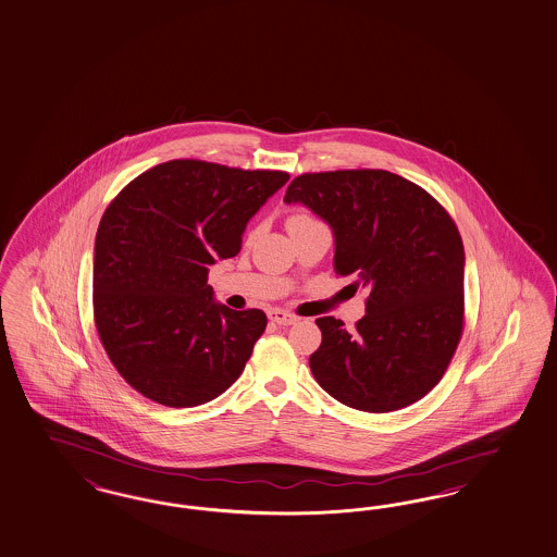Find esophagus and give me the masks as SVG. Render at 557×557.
<instances>
[{
  "label": "esophagus",
  "instance_id": "1",
  "mask_svg": "<svg viewBox=\"0 0 557 557\" xmlns=\"http://www.w3.org/2000/svg\"><path fill=\"white\" fill-rule=\"evenodd\" d=\"M269 319H271L273 323H277V325H296V323H298V317H296V314L286 312V310H282V308L269 310Z\"/></svg>",
  "mask_w": 557,
  "mask_h": 557
}]
</instances>
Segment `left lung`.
I'll return each instance as SVG.
<instances>
[{"label":"left lung","mask_w":557,"mask_h":557,"mask_svg":"<svg viewBox=\"0 0 557 557\" xmlns=\"http://www.w3.org/2000/svg\"><path fill=\"white\" fill-rule=\"evenodd\" d=\"M333 231L337 275L368 288L366 314L347 331L333 317L308 364L339 404L386 413L416 404L450 364L462 333L465 249L441 203L388 171L308 173L289 183Z\"/></svg>","instance_id":"obj_1"}]
</instances>
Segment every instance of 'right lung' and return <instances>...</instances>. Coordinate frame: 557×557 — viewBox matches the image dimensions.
<instances>
[{"instance_id":"obj_1","label":"right lung","mask_w":557,"mask_h":557,"mask_svg":"<svg viewBox=\"0 0 557 557\" xmlns=\"http://www.w3.org/2000/svg\"><path fill=\"white\" fill-rule=\"evenodd\" d=\"M282 171L171 160L116 195L95 243V323L119 374L169 407L222 395L263 335V310L215 302L210 265L238 255Z\"/></svg>"}]
</instances>
